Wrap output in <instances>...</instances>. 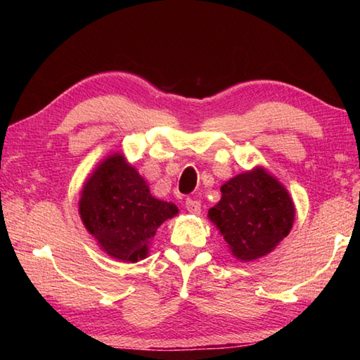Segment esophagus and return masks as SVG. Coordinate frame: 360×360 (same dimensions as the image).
Masks as SVG:
<instances>
[{"label":"esophagus","mask_w":360,"mask_h":360,"mask_svg":"<svg viewBox=\"0 0 360 360\" xmlns=\"http://www.w3.org/2000/svg\"><path fill=\"white\" fill-rule=\"evenodd\" d=\"M186 210L188 212H192V214H200V211H202V203H200L198 200H195V198H187L186 200Z\"/></svg>","instance_id":"1"}]
</instances>
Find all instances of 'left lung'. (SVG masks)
<instances>
[{
    "label": "left lung",
    "instance_id": "8db88e82",
    "mask_svg": "<svg viewBox=\"0 0 360 360\" xmlns=\"http://www.w3.org/2000/svg\"><path fill=\"white\" fill-rule=\"evenodd\" d=\"M222 198L208 216L236 259L266 255L289 235L295 208L285 188L265 169L235 176L221 187Z\"/></svg>",
    "mask_w": 360,
    "mask_h": 360
}]
</instances>
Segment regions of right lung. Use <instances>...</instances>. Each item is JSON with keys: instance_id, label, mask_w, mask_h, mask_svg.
Instances as JSON below:
<instances>
[{"instance_id": "right-lung-1", "label": "right lung", "mask_w": 360, "mask_h": 360, "mask_svg": "<svg viewBox=\"0 0 360 360\" xmlns=\"http://www.w3.org/2000/svg\"><path fill=\"white\" fill-rule=\"evenodd\" d=\"M79 212L85 229L111 257L138 262L148 255L157 229L178 214V208L152 197L136 169L115 154L85 182Z\"/></svg>"}]
</instances>
